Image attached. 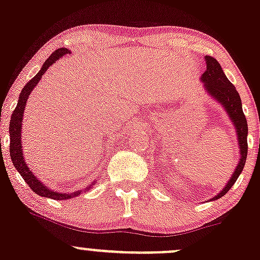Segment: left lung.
Returning a JSON list of instances; mask_svg holds the SVG:
<instances>
[{"label":"left lung","instance_id":"8db88e82","mask_svg":"<svg viewBox=\"0 0 260 260\" xmlns=\"http://www.w3.org/2000/svg\"><path fill=\"white\" fill-rule=\"evenodd\" d=\"M206 63L207 70L202 75L201 80L203 82L207 93H209L210 97L214 98L217 102H219L223 106L225 112L228 113L231 121L233 122L234 127H236L237 136H238V144L240 151V159L236 171H234L233 176L228 180L225 187L217 196L213 197L212 201H214V199H219L220 197L225 196V193L237 182L239 174L242 173L243 168H244L248 153V124L244 113H243L242 100H240L239 93L237 92L233 83L224 75L220 64L218 63L217 59L210 56H206Z\"/></svg>","mask_w":260,"mask_h":260}]
</instances>
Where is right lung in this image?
<instances>
[{
    "mask_svg": "<svg viewBox=\"0 0 260 260\" xmlns=\"http://www.w3.org/2000/svg\"><path fill=\"white\" fill-rule=\"evenodd\" d=\"M67 53H71V51H68L67 48H58V50L54 51L53 53L46 59L45 63L42 66V68L40 70V72H38L31 81L27 82V84L21 91L20 97H18L17 107L15 108V111H13L12 116H11V122H10V155H11V159H12L13 166H15V168L20 172L22 178L24 179V182L28 184V187L31 188L36 194L41 197H47V198H51V199H57V201H61V199H70V198H73V197L80 196L81 193L86 192L87 189H89L91 185L86 187L83 190H76V192H71V193L54 192L53 189H50L48 187H46L41 180H38V178H36V176L32 173L31 169H29L28 166H27V163L24 162L23 153H22V144H21V137H22L21 131H22V119H23V112H24V108H26L28 95L31 94L32 91H34V88L37 86L38 82L41 81V78H42V76L45 75L46 71L50 68V66L53 64L59 57L64 56V54Z\"/></svg>",
    "mask_w": 260,
    "mask_h": 260,
    "instance_id": "obj_1",
    "label": "right lung"
}]
</instances>
